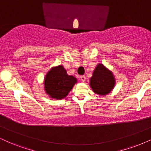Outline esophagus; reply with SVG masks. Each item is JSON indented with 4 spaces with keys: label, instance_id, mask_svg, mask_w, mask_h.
Masks as SVG:
<instances>
[{
    "label": "esophagus",
    "instance_id": "1",
    "mask_svg": "<svg viewBox=\"0 0 151 151\" xmlns=\"http://www.w3.org/2000/svg\"><path fill=\"white\" fill-rule=\"evenodd\" d=\"M80 79H81V81L84 82V81H86V77H85L84 75H83V76H81V77H80Z\"/></svg>",
    "mask_w": 151,
    "mask_h": 151
}]
</instances>
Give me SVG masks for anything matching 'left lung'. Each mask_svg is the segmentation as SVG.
Listing matches in <instances>:
<instances>
[{
	"instance_id": "left-lung-1",
	"label": "left lung",
	"mask_w": 151,
	"mask_h": 151,
	"mask_svg": "<svg viewBox=\"0 0 151 151\" xmlns=\"http://www.w3.org/2000/svg\"><path fill=\"white\" fill-rule=\"evenodd\" d=\"M89 85L95 94L106 96L113 91L115 86V76L104 65L98 63L93 70Z\"/></svg>"
}]
</instances>
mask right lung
<instances>
[{
  "mask_svg": "<svg viewBox=\"0 0 151 151\" xmlns=\"http://www.w3.org/2000/svg\"><path fill=\"white\" fill-rule=\"evenodd\" d=\"M77 83V78L69 75L62 65L51 68L44 79V90L49 98L62 100L68 96L74 86Z\"/></svg>",
  "mask_w": 151,
  "mask_h": 151,
  "instance_id": "1",
  "label": "right lung"
}]
</instances>
